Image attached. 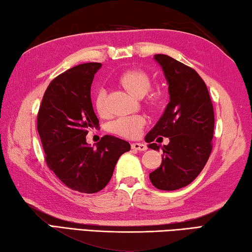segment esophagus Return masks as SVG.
<instances>
[{"mask_svg": "<svg viewBox=\"0 0 252 252\" xmlns=\"http://www.w3.org/2000/svg\"><path fill=\"white\" fill-rule=\"evenodd\" d=\"M131 148H133V150H136V151H139V152H144V151L147 150V146L143 143H133V144H131Z\"/></svg>", "mask_w": 252, "mask_h": 252, "instance_id": "34e87169", "label": "esophagus"}]
</instances>
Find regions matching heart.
<instances>
[{"label": "heart", "instance_id": "heart-1", "mask_svg": "<svg viewBox=\"0 0 252 252\" xmlns=\"http://www.w3.org/2000/svg\"><path fill=\"white\" fill-rule=\"evenodd\" d=\"M121 84L127 92L137 98L145 96L151 88V78L145 71L141 69L127 70L119 77ZM163 101V94L155 92L151 94L150 104L154 107H158ZM94 107L99 115L104 116L106 114V92L105 89H99L94 96ZM145 121L141 116L122 117L114 121L110 125V130L124 137L134 138L138 136L143 128Z\"/></svg>", "mask_w": 252, "mask_h": 252}]
</instances>
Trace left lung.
<instances>
[{"label":"left lung","mask_w":252,"mask_h":252,"mask_svg":"<svg viewBox=\"0 0 252 252\" xmlns=\"http://www.w3.org/2000/svg\"><path fill=\"white\" fill-rule=\"evenodd\" d=\"M168 85L170 102L158 122L145 136L148 147L168 137L162 146V164L150 174L158 189L174 191L189 185L203 170L211 154L214 114L207 85L195 70L166 55H155ZM158 137V139H156Z\"/></svg>","instance_id":"left-lung-1"}]
</instances>
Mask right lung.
I'll list each match as a JSON object with an SVG mask.
<instances>
[{
    "instance_id": "obj_1",
    "label": "right lung",
    "mask_w": 252,
    "mask_h": 252,
    "mask_svg": "<svg viewBox=\"0 0 252 252\" xmlns=\"http://www.w3.org/2000/svg\"><path fill=\"white\" fill-rule=\"evenodd\" d=\"M101 63L76 65L55 78L44 93L38 114V131L45 162L58 179L73 191L96 193L111 179L128 142L111 135L96 147L86 142L88 130L98 128L90 89Z\"/></svg>"
}]
</instances>
